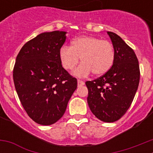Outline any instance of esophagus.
<instances>
[{"label": "esophagus", "instance_id": "1", "mask_svg": "<svg viewBox=\"0 0 153 153\" xmlns=\"http://www.w3.org/2000/svg\"><path fill=\"white\" fill-rule=\"evenodd\" d=\"M84 84H85V83L83 82V81H82V80H78L77 81L78 86H83Z\"/></svg>", "mask_w": 153, "mask_h": 153}]
</instances>
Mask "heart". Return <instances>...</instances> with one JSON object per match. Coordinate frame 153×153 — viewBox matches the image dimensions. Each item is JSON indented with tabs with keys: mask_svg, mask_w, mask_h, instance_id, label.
<instances>
[{
	"mask_svg": "<svg viewBox=\"0 0 153 153\" xmlns=\"http://www.w3.org/2000/svg\"><path fill=\"white\" fill-rule=\"evenodd\" d=\"M81 65L74 71L77 77H85L92 72L96 76H102L113 67L115 51L108 40L93 36H78L71 42V46H63L60 50V59L63 67L73 70L79 63Z\"/></svg>",
	"mask_w": 153,
	"mask_h": 153,
	"instance_id": "b5f03b06",
	"label": "heart"
}]
</instances>
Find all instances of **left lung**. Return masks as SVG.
Wrapping results in <instances>:
<instances>
[{
  "label": "left lung",
  "instance_id": "8db88e82",
  "mask_svg": "<svg viewBox=\"0 0 153 153\" xmlns=\"http://www.w3.org/2000/svg\"><path fill=\"white\" fill-rule=\"evenodd\" d=\"M115 51L113 67L98 79L87 81V102L99 120L113 123L130 106L140 83L138 59L133 50L117 33L107 31Z\"/></svg>",
  "mask_w": 153,
  "mask_h": 153
}]
</instances>
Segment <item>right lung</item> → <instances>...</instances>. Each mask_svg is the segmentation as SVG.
<instances>
[{
  "mask_svg": "<svg viewBox=\"0 0 153 153\" xmlns=\"http://www.w3.org/2000/svg\"><path fill=\"white\" fill-rule=\"evenodd\" d=\"M66 33H40L24 44L16 58V91L28 116L40 125H52L63 117L77 87L76 79L62 67L60 59Z\"/></svg>",
  "mask_w": 153,
  "mask_h": 153,
  "instance_id": "add662e5",
  "label": "right lung"
}]
</instances>
